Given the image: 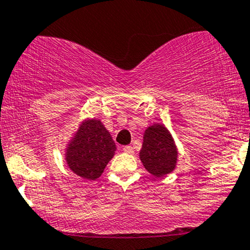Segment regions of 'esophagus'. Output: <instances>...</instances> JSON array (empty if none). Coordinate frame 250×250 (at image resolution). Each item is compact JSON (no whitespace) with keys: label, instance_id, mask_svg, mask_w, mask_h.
Wrapping results in <instances>:
<instances>
[{"label":"esophagus","instance_id":"obj_1","mask_svg":"<svg viewBox=\"0 0 250 250\" xmlns=\"http://www.w3.org/2000/svg\"><path fill=\"white\" fill-rule=\"evenodd\" d=\"M123 151H125V153H129V155H132V153H134V150H133V147L130 145H127L123 147Z\"/></svg>","mask_w":250,"mask_h":250}]
</instances>
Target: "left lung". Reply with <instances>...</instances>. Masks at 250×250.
<instances>
[{
	"label": "left lung",
	"instance_id": "left-lung-1",
	"mask_svg": "<svg viewBox=\"0 0 250 250\" xmlns=\"http://www.w3.org/2000/svg\"><path fill=\"white\" fill-rule=\"evenodd\" d=\"M139 157L145 169L156 178L167 175L175 169L178 148L165 125L155 123L146 128Z\"/></svg>",
	"mask_w": 250,
	"mask_h": 250
}]
</instances>
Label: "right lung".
<instances>
[{
  "label": "right lung",
  "instance_id": "obj_1",
  "mask_svg": "<svg viewBox=\"0 0 250 250\" xmlns=\"http://www.w3.org/2000/svg\"><path fill=\"white\" fill-rule=\"evenodd\" d=\"M116 151L115 141L102 121L85 120L69 141L65 150V160L70 169L78 176L95 180Z\"/></svg>",
  "mask_w": 250,
  "mask_h": 250
}]
</instances>
